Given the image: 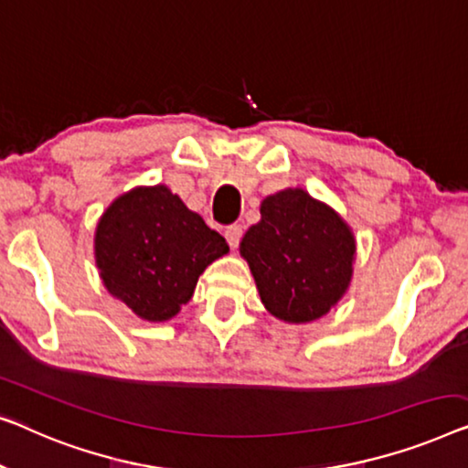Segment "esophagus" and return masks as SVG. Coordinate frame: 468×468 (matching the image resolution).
I'll return each instance as SVG.
<instances>
[{
	"label": "esophagus",
	"instance_id": "obj_1",
	"mask_svg": "<svg viewBox=\"0 0 468 468\" xmlns=\"http://www.w3.org/2000/svg\"><path fill=\"white\" fill-rule=\"evenodd\" d=\"M241 235H243V229H241L239 225H231V227H227V231H225V237H227L229 246H231L233 250H235L237 246H239Z\"/></svg>",
	"mask_w": 468,
	"mask_h": 468
}]
</instances>
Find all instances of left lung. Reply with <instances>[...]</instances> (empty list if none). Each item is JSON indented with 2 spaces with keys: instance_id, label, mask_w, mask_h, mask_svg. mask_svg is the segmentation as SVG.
<instances>
[{
  "instance_id": "left-lung-1",
  "label": "left lung",
  "mask_w": 468,
  "mask_h": 468,
  "mask_svg": "<svg viewBox=\"0 0 468 468\" xmlns=\"http://www.w3.org/2000/svg\"><path fill=\"white\" fill-rule=\"evenodd\" d=\"M239 252L267 312L305 324L346 294L356 239L333 207L303 188H286L262 199L261 220L243 235Z\"/></svg>"
}]
</instances>
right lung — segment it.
<instances>
[{
	"mask_svg": "<svg viewBox=\"0 0 468 468\" xmlns=\"http://www.w3.org/2000/svg\"><path fill=\"white\" fill-rule=\"evenodd\" d=\"M227 252L225 237L190 212L165 184L137 186L118 197L95 231L103 286L148 322L174 318L193 297L206 267Z\"/></svg>",
	"mask_w": 468,
	"mask_h": 468,
	"instance_id": "obj_1",
	"label": "right lung"
}]
</instances>
